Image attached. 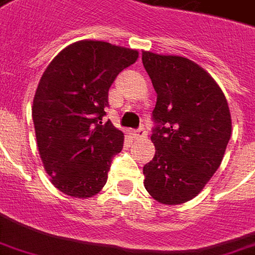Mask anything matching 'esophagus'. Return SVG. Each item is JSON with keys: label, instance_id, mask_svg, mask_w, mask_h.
<instances>
[{"label": "esophagus", "instance_id": "esophagus-1", "mask_svg": "<svg viewBox=\"0 0 255 255\" xmlns=\"http://www.w3.org/2000/svg\"><path fill=\"white\" fill-rule=\"evenodd\" d=\"M133 136H135L136 139H144L145 136H147V131H145L144 127L139 128L137 131L133 132Z\"/></svg>", "mask_w": 255, "mask_h": 255}]
</instances>
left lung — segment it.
<instances>
[{
  "label": "left lung",
  "mask_w": 255,
  "mask_h": 255,
  "mask_svg": "<svg viewBox=\"0 0 255 255\" xmlns=\"http://www.w3.org/2000/svg\"><path fill=\"white\" fill-rule=\"evenodd\" d=\"M156 91L151 135L155 156L143 167L144 187L163 205L191 201L218 170L231 135L229 104L217 81L182 56L144 50Z\"/></svg>",
  "instance_id": "1"
}]
</instances>
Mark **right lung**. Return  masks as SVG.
<instances>
[{"label":"right lung","instance_id":"right-lung-1","mask_svg":"<svg viewBox=\"0 0 255 255\" xmlns=\"http://www.w3.org/2000/svg\"><path fill=\"white\" fill-rule=\"evenodd\" d=\"M139 52L106 41L81 40L64 48L42 73L32 106L37 147L57 190L91 198L107 183L124 133L102 123L108 91Z\"/></svg>","mask_w":255,"mask_h":255}]
</instances>
